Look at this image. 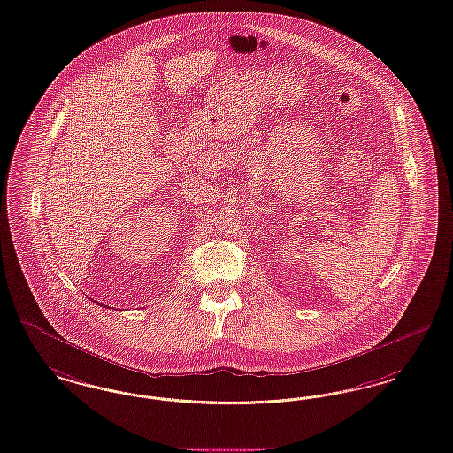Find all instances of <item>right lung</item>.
Returning a JSON list of instances; mask_svg holds the SVG:
<instances>
[{
  "label": "right lung",
  "instance_id": "obj_1",
  "mask_svg": "<svg viewBox=\"0 0 453 453\" xmlns=\"http://www.w3.org/2000/svg\"><path fill=\"white\" fill-rule=\"evenodd\" d=\"M97 305H99V303H97Z\"/></svg>",
  "mask_w": 453,
  "mask_h": 453
}]
</instances>
